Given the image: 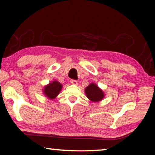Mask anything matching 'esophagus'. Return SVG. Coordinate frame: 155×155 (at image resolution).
<instances>
[{"label":"esophagus","instance_id":"obj_1","mask_svg":"<svg viewBox=\"0 0 155 155\" xmlns=\"http://www.w3.org/2000/svg\"><path fill=\"white\" fill-rule=\"evenodd\" d=\"M71 83L73 84H78V81L75 80H71Z\"/></svg>","mask_w":155,"mask_h":155}]
</instances>
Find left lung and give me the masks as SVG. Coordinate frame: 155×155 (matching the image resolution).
I'll return each instance as SVG.
<instances>
[{
	"label": "left lung",
	"mask_w": 155,
	"mask_h": 155,
	"mask_svg": "<svg viewBox=\"0 0 155 155\" xmlns=\"http://www.w3.org/2000/svg\"><path fill=\"white\" fill-rule=\"evenodd\" d=\"M85 94L87 98L92 101H99L104 97L103 91L94 83H91L85 89Z\"/></svg>",
	"instance_id": "1"
}]
</instances>
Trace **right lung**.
Here are the masks:
<instances>
[{
  "mask_svg": "<svg viewBox=\"0 0 155 155\" xmlns=\"http://www.w3.org/2000/svg\"><path fill=\"white\" fill-rule=\"evenodd\" d=\"M61 88L62 84L59 83L58 81H54L44 87V93L48 98L53 99L56 98L57 95L59 94Z\"/></svg>",
  "mask_w": 155,
  "mask_h": 155,
  "instance_id": "1",
  "label": "right lung"
}]
</instances>
